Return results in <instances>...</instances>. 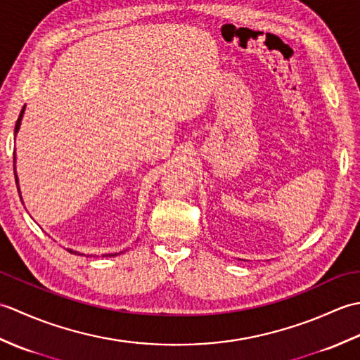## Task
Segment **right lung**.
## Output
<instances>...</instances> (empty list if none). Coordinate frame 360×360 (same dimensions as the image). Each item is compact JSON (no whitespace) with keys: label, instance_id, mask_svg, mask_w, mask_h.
<instances>
[{"label":"right lung","instance_id":"1","mask_svg":"<svg viewBox=\"0 0 360 360\" xmlns=\"http://www.w3.org/2000/svg\"><path fill=\"white\" fill-rule=\"evenodd\" d=\"M25 110H26V105L22 106V110H21V112H20V117H18V120H17V125H15V136H17V133L20 131V127H21V119H22V114H25ZM15 164H17V155H15V151H13V172H15V182H17V188H18V193H20V200H21V202H22V196H21V192H20V184H18V176H17V167H15ZM68 252H71V254H74V255H83V254H80V252H77V250H72V249H66ZM119 254H122V252H119ZM117 252L116 254H105V255H102V257H116V255H119Z\"/></svg>","mask_w":360,"mask_h":360}]
</instances>
